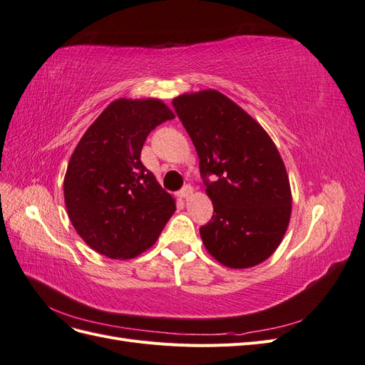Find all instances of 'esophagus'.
<instances>
[{
  "label": "esophagus",
  "mask_w": 365,
  "mask_h": 365,
  "mask_svg": "<svg viewBox=\"0 0 365 365\" xmlns=\"http://www.w3.org/2000/svg\"><path fill=\"white\" fill-rule=\"evenodd\" d=\"M192 193H193L192 187L190 185H185V187H182V190L178 195H180V197H184V200H185V197H190Z\"/></svg>",
  "instance_id": "34e87169"
}]
</instances>
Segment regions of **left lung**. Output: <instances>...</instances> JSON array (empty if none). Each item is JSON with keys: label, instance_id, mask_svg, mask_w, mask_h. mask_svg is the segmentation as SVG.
<instances>
[{"label": "left lung", "instance_id": "left-lung-1", "mask_svg": "<svg viewBox=\"0 0 365 365\" xmlns=\"http://www.w3.org/2000/svg\"><path fill=\"white\" fill-rule=\"evenodd\" d=\"M173 108L200 157L213 217L200 233L208 254L231 269L267 260L292 212L289 176L277 146L256 120L216 90L175 97ZM216 174L208 183L206 176Z\"/></svg>", "mask_w": 365, "mask_h": 365}]
</instances>
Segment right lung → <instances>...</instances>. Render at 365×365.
<instances>
[{
    "mask_svg": "<svg viewBox=\"0 0 365 365\" xmlns=\"http://www.w3.org/2000/svg\"><path fill=\"white\" fill-rule=\"evenodd\" d=\"M160 98H117L86 129L68 161L63 197L85 244L109 259H134L175 213L140 155L152 129L173 118Z\"/></svg>",
    "mask_w": 365,
    "mask_h": 365,
    "instance_id": "obj_1",
    "label": "right lung"
}]
</instances>
